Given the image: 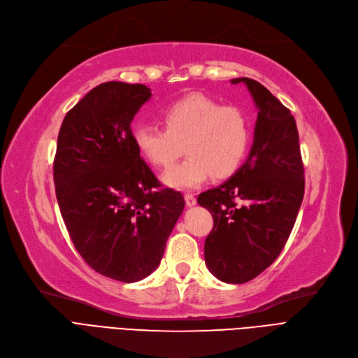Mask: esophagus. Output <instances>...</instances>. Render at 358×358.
Returning <instances> with one entry per match:
<instances>
[{
	"label": "esophagus",
	"mask_w": 358,
	"mask_h": 358,
	"mask_svg": "<svg viewBox=\"0 0 358 358\" xmlns=\"http://www.w3.org/2000/svg\"><path fill=\"white\" fill-rule=\"evenodd\" d=\"M184 199H185V203H187V206H194L196 203H197V200H196V197H194V194H190V193H187V194H184Z\"/></svg>",
	"instance_id": "1"
}]
</instances>
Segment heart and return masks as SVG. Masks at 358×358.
Wrapping results in <instances>:
<instances>
[{
  "label": "heart",
  "mask_w": 358,
  "mask_h": 358,
  "mask_svg": "<svg viewBox=\"0 0 358 358\" xmlns=\"http://www.w3.org/2000/svg\"><path fill=\"white\" fill-rule=\"evenodd\" d=\"M161 117L165 129L141 124L131 138L138 155L157 168H168L185 145L189 157L164 176L171 187L197 189L213 174L224 178L236 173L243 162L250 124L238 106L193 93L166 106Z\"/></svg>",
  "instance_id": "obj_1"
}]
</instances>
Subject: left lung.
Returning a JSON list of instances; mask_svg holds the SVG:
<instances>
[{
	"instance_id": "left-lung-1",
	"label": "left lung",
	"mask_w": 358,
	"mask_h": 358,
	"mask_svg": "<svg viewBox=\"0 0 358 358\" xmlns=\"http://www.w3.org/2000/svg\"><path fill=\"white\" fill-rule=\"evenodd\" d=\"M231 83H244L257 106L253 146L234 176L200 193L197 203L213 217L205 241L209 271L222 282L244 284L282 252L304 197V168L288 108L248 77Z\"/></svg>"
}]
</instances>
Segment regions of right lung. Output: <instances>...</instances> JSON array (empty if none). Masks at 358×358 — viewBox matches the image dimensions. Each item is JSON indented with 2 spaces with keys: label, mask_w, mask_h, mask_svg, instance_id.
Returning <instances> with one entry per match:
<instances>
[{
  "label": "right lung",
  "mask_w": 358,
  "mask_h": 358,
  "mask_svg": "<svg viewBox=\"0 0 358 358\" xmlns=\"http://www.w3.org/2000/svg\"><path fill=\"white\" fill-rule=\"evenodd\" d=\"M152 96L145 85L106 82L61 124L54 159L58 206L76 250L98 273L136 282L158 268L184 197L159 189L130 124Z\"/></svg>",
  "instance_id": "1"
}]
</instances>
